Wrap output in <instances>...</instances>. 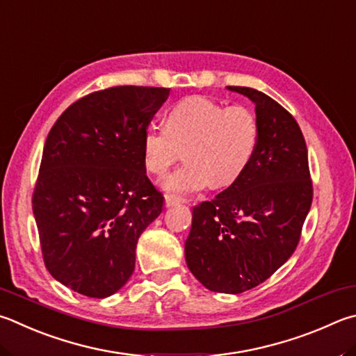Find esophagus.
Listing matches in <instances>:
<instances>
[{
  "label": "esophagus",
  "instance_id": "1",
  "mask_svg": "<svg viewBox=\"0 0 356 356\" xmlns=\"http://www.w3.org/2000/svg\"><path fill=\"white\" fill-rule=\"evenodd\" d=\"M180 197H177V196H174V195H170V193H168V195H165V205L166 207H172V205H176V204H179L180 202Z\"/></svg>",
  "mask_w": 356,
  "mask_h": 356
}]
</instances>
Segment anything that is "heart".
<instances>
[{"instance_id": "1", "label": "heart", "mask_w": 356, "mask_h": 356, "mask_svg": "<svg viewBox=\"0 0 356 356\" xmlns=\"http://www.w3.org/2000/svg\"><path fill=\"white\" fill-rule=\"evenodd\" d=\"M258 120L245 106H224L205 96L182 99L168 112L166 124H151L143 135L145 165L165 174L186 146V160L163 180L166 190L188 195L224 186L241 176L255 156Z\"/></svg>"}]
</instances>
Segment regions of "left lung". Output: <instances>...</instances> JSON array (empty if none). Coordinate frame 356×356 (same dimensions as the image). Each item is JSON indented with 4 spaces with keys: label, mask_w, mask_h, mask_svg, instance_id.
I'll use <instances>...</instances> for the list:
<instances>
[{
    "label": "left lung",
    "mask_w": 356,
    "mask_h": 356,
    "mask_svg": "<svg viewBox=\"0 0 356 356\" xmlns=\"http://www.w3.org/2000/svg\"><path fill=\"white\" fill-rule=\"evenodd\" d=\"M229 90L255 104L257 151L229 188L193 209L185 260L207 289L240 294L269 279L293 255L312 207L313 182L294 116L255 88Z\"/></svg>",
    "instance_id": "1"
}]
</instances>
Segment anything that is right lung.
Wrapping results in <instances>:
<instances>
[{"instance_id":"right-lung-1","label":"right lung","mask_w":356,"mask_h":356,"mask_svg":"<svg viewBox=\"0 0 356 356\" xmlns=\"http://www.w3.org/2000/svg\"><path fill=\"white\" fill-rule=\"evenodd\" d=\"M168 96L163 87L99 90L51 127L32 210L44 266L76 293L102 299L131 279L138 238L163 209L143 135Z\"/></svg>"}]
</instances>
